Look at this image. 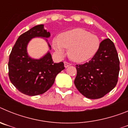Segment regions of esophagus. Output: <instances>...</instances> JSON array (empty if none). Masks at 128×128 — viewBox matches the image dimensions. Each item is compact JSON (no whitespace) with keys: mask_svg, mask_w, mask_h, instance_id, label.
I'll use <instances>...</instances> for the list:
<instances>
[{"mask_svg":"<svg viewBox=\"0 0 128 128\" xmlns=\"http://www.w3.org/2000/svg\"><path fill=\"white\" fill-rule=\"evenodd\" d=\"M70 65H71V64L70 63H68V62H64V66H65V68L68 67V66H70Z\"/></svg>","mask_w":128,"mask_h":128,"instance_id":"obj_1","label":"esophagus"}]
</instances>
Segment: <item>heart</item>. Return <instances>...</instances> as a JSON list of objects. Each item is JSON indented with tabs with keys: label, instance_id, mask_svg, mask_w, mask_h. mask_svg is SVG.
Masks as SVG:
<instances>
[{
	"label": "heart",
	"instance_id": "1",
	"mask_svg": "<svg viewBox=\"0 0 128 128\" xmlns=\"http://www.w3.org/2000/svg\"><path fill=\"white\" fill-rule=\"evenodd\" d=\"M100 42L96 34L82 29H74L62 34L60 38H54V48L60 55L65 54V48L68 50L71 60L81 63L95 56L100 47Z\"/></svg>",
	"mask_w": 128,
	"mask_h": 128
}]
</instances>
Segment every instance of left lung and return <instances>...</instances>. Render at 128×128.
Wrapping results in <instances>:
<instances>
[{"mask_svg":"<svg viewBox=\"0 0 128 128\" xmlns=\"http://www.w3.org/2000/svg\"><path fill=\"white\" fill-rule=\"evenodd\" d=\"M119 65L114 44L109 38L104 40L91 60L76 65L77 76L74 84L86 98L92 99L102 98L117 84Z\"/></svg>","mask_w":128,"mask_h":128,"instance_id":"obj_1","label":"left lung"}]
</instances>
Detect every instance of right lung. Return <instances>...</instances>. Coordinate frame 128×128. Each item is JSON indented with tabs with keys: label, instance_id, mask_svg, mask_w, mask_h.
Returning <instances> with one entry per match:
<instances>
[{
	"label": "right lung",
	"instance_id": "obj_1",
	"mask_svg": "<svg viewBox=\"0 0 128 128\" xmlns=\"http://www.w3.org/2000/svg\"><path fill=\"white\" fill-rule=\"evenodd\" d=\"M50 36L44 25H38L20 35L12 48L8 63L9 77L11 83L24 94L34 96L45 93L54 84L56 76L65 68L63 62L54 63L49 51L40 59L28 55L27 47L30 40L41 37L47 42L46 38Z\"/></svg>",
	"mask_w": 128,
	"mask_h": 128
}]
</instances>
